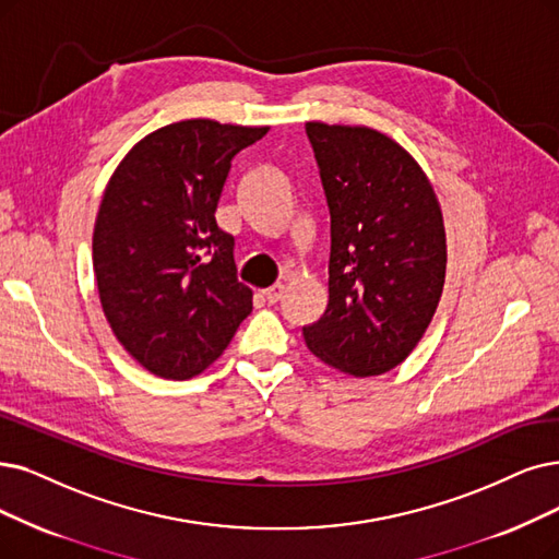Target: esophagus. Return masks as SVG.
I'll list each match as a JSON object with an SVG mask.
<instances>
[{
	"mask_svg": "<svg viewBox=\"0 0 559 559\" xmlns=\"http://www.w3.org/2000/svg\"><path fill=\"white\" fill-rule=\"evenodd\" d=\"M261 296H263V300H265L267 305H275V302H277L282 296H284V286H282V284H273V286H267V288H263Z\"/></svg>",
	"mask_w": 559,
	"mask_h": 559,
	"instance_id": "esophagus-1",
	"label": "esophagus"
}]
</instances>
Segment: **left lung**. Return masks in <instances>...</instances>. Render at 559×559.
Returning a JSON list of instances; mask_svg holds the SVG:
<instances>
[{
    "label": "left lung",
    "instance_id": "1",
    "mask_svg": "<svg viewBox=\"0 0 559 559\" xmlns=\"http://www.w3.org/2000/svg\"><path fill=\"white\" fill-rule=\"evenodd\" d=\"M330 211L328 307L307 348L355 378L401 365L442 296L448 242L413 155L367 126L305 123Z\"/></svg>",
    "mask_w": 559,
    "mask_h": 559
}]
</instances>
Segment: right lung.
<instances>
[{
  "label": "right lung",
  "mask_w": 559,
  "mask_h": 559,
  "mask_svg": "<svg viewBox=\"0 0 559 559\" xmlns=\"http://www.w3.org/2000/svg\"><path fill=\"white\" fill-rule=\"evenodd\" d=\"M267 128L188 119L128 151L94 227V273L121 346L160 378L186 381L222 355L252 311L234 236L215 209L234 155Z\"/></svg>",
  "instance_id": "1"
}]
</instances>
